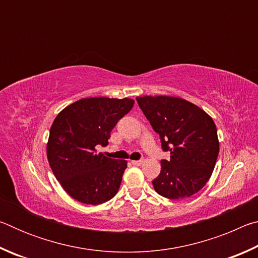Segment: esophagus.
I'll return each instance as SVG.
<instances>
[{
  "label": "esophagus",
  "instance_id": "esophagus-1",
  "mask_svg": "<svg viewBox=\"0 0 258 258\" xmlns=\"http://www.w3.org/2000/svg\"><path fill=\"white\" fill-rule=\"evenodd\" d=\"M143 163V160H132V164L135 166H140Z\"/></svg>",
  "mask_w": 258,
  "mask_h": 258
}]
</instances>
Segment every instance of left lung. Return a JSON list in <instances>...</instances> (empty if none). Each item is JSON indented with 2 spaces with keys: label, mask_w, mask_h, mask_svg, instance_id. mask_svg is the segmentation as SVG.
<instances>
[{
  "label": "left lung",
  "mask_w": 258,
  "mask_h": 258,
  "mask_svg": "<svg viewBox=\"0 0 258 258\" xmlns=\"http://www.w3.org/2000/svg\"><path fill=\"white\" fill-rule=\"evenodd\" d=\"M137 101L159 134L163 150L171 152V158L160 161V174L152 181L156 192L168 199L197 194L211 178L220 150L213 118L181 98L146 95Z\"/></svg>",
  "instance_id": "1"
}]
</instances>
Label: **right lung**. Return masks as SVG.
Wrapping results in <instances>:
<instances>
[{"label":"right lung","mask_w":258,"mask_h":258,"mask_svg":"<svg viewBox=\"0 0 258 258\" xmlns=\"http://www.w3.org/2000/svg\"><path fill=\"white\" fill-rule=\"evenodd\" d=\"M134 106V100L85 98L55 117L46 145L47 160L63 190L77 202L100 205L115 197L127 167L126 160L97 152L111 130Z\"/></svg>","instance_id":"add662e5"}]
</instances>
